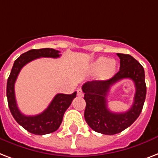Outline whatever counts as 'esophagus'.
I'll return each mask as SVG.
<instances>
[{"label": "esophagus", "mask_w": 158, "mask_h": 158, "mask_svg": "<svg viewBox=\"0 0 158 158\" xmlns=\"http://www.w3.org/2000/svg\"><path fill=\"white\" fill-rule=\"evenodd\" d=\"M77 96H81V97L84 96V93H83V91L81 89H78L77 90Z\"/></svg>", "instance_id": "34e87169"}]
</instances>
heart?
Wrapping results in <instances>:
<instances>
[{"label":"heart","mask_w":158,"mask_h":158,"mask_svg":"<svg viewBox=\"0 0 158 158\" xmlns=\"http://www.w3.org/2000/svg\"><path fill=\"white\" fill-rule=\"evenodd\" d=\"M117 63L115 60L108 59L107 57H100L93 62L91 70L94 73L100 72V77L102 80H106L111 77L115 73Z\"/></svg>","instance_id":"heart-1"}]
</instances>
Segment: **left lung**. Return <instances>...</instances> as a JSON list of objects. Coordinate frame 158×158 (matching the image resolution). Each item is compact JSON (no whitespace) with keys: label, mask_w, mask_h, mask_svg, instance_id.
I'll return each instance as SVG.
<instances>
[{"label":"left lung","mask_w":158,"mask_h":158,"mask_svg":"<svg viewBox=\"0 0 158 158\" xmlns=\"http://www.w3.org/2000/svg\"><path fill=\"white\" fill-rule=\"evenodd\" d=\"M120 59L119 71L106 81H92L83 84L85 101L84 117L94 131L106 135L120 133L131 125L141 113L146 98L147 87L143 66L131 55L117 53ZM123 79H130L135 85L134 103L129 111L114 113L108 109L106 97L111 86Z\"/></svg>","instance_id":"1"}]
</instances>
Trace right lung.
Returning a JSON list of instances; mask_svg holds the SVG:
<instances>
[{
    "label": "right lung",
    "instance_id": "1",
    "mask_svg": "<svg viewBox=\"0 0 158 158\" xmlns=\"http://www.w3.org/2000/svg\"><path fill=\"white\" fill-rule=\"evenodd\" d=\"M59 51L53 48L31 49L21 54L14 62L9 78L7 80L6 96L10 113L16 122L31 134L44 135L55 132L62 123L63 114L77 96V91L71 95L57 94L49 106L40 114L24 115L17 106L15 96V83L21 68L27 63L40 57L57 58L61 56Z\"/></svg>",
    "mask_w": 158,
    "mask_h": 158
}]
</instances>
